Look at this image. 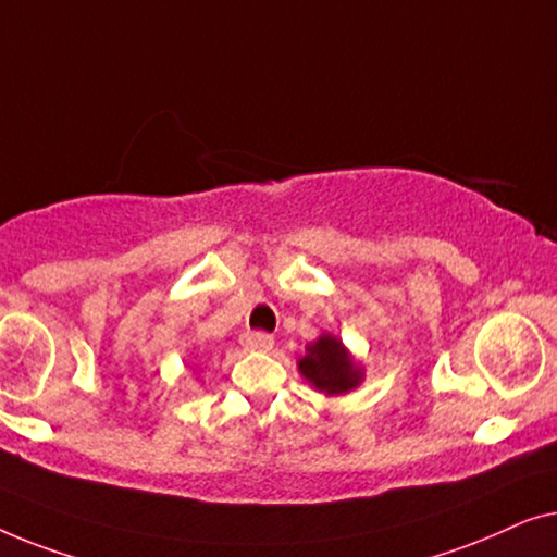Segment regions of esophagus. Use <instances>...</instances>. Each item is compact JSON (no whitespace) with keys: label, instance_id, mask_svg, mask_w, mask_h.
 Instances as JSON below:
<instances>
[{"label":"esophagus","instance_id":"esophagus-1","mask_svg":"<svg viewBox=\"0 0 557 557\" xmlns=\"http://www.w3.org/2000/svg\"><path fill=\"white\" fill-rule=\"evenodd\" d=\"M242 346L247 350H270L275 346V338H272L270 333H262V331H247L242 335Z\"/></svg>","mask_w":557,"mask_h":557}]
</instances>
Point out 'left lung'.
<instances>
[{"instance_id":"obj_1","label":"left lung","mask_w":557,"mask_h":557,"mask_svg":"<svg viewBox=\"0 0 557 557\" xmlns=\"http://www.w3.org/2000/svg\"><path fill=\"white\" fill-rule=\"evenodd\" d=\"M297 368L312 388L323 391L325 396H338L354 391L363 381V368H360L343 341L331 333H323L315 343H310L308 354L297 360Z\"/></svg>"}]
</instances>
